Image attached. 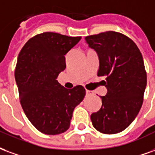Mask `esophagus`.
I'll return each mask as SVG.
<instances>
[{
	"instance_id": "34e87169",
	"label": "esophagus",
	"mask_w": 155,
	"mask_h": 155,
	"mask_svg": "<svg viewBox=\"0 0 155 155\" xmlns=\"http://www.w3.org/2000/svg\"><path fill=\"white\" fill-rule=\"evenodd\" d=\"M86 93L87 95H91L92 94V91H89V90H86Z\"/></svg>"
}]
</instances>
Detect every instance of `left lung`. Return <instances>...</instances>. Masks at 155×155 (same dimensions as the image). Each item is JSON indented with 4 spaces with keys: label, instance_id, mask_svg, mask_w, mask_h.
Listing matches in <instances>:
<instances>
[{
    "label": "left lung",
    "instance_id": "1",
    "mask_svg": "<svg viewBox=\"0 0 155 155\" xmlns=\"http://www.w3.org/2000/svg\"><path fill=\"white\" fill-rule=\"evenodd\" d=\"M99 57L97 76H106V96L100 110L91 115L94 128L112 135L130 125L140 110L147 84L144 60L135 42L121 33L107 31L85 37Z\"/></svg>",
    "mask_w": 155,
    "mask_h": 155
}]
</instances>
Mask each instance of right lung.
Returning <instances> with one entry per match:
<instances>
[{
    "instance_id": "add662e5",
    "label": "right lung",
    "mask_w": 155,
    "mask_h": 155,
    "mask_svg": "<svg viewBox=\"0 0 155 155\" xmlns=\"http://www.w3.org/2000/svg\"><path fill=\"white\" fill-rule=\"evenodd\" d=\"M81 38L42 33L29 39L18 56L15 78L21 107L31 124L45 135L66 131L74 108L85 97L82 86L67 89L57 80L66 68L65 55Z\"/></svg>"
}]
</instances>
